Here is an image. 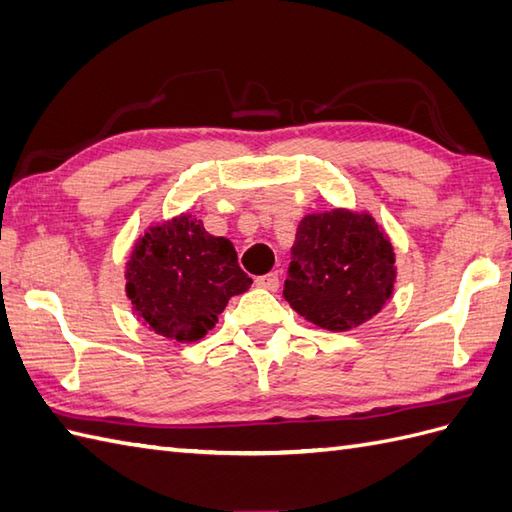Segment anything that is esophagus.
Listing matches in <instances>:
<instances>
[{"instance_id":"34e87169","label":"esophagus","mask_w":512,"mask_h":512,"mask_svg":"<svg viewBox=\"0 0 512 512\" xmlns=\"http://www.w3.org/2000/svg\"><path fill=\"white\" fill-rule=\"evenodd\" d=\"M256 286H260V289H267V291H278L280 276H278V273H267V276H258Z\"/></svg>"}]
</instances>
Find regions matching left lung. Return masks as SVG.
Here are the masks:
<instances>
[{
  "mask_svg": "<svg viewBox=\"0 0 512 512\" xmlns=\"http://www.w3.org/2000/svg\"><path fill=\"white\" fill-rule=\"evenodd\" d=\"M291 256L284 299L323 330H352L376 317L393 295V245L369 213L334 208L306 215Z\"/></svg>",
  "mask_w": 512,
  "mask_h": 512,
  "instance_id": "1",
  "label": "left lung"
}]
</instances>
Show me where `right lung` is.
<instances>
[{
  "label": "right lung",
  "instance_id": "right-lung-1",
  "mask_svg": "<svg viewBox=\"0 0 512 512\" xmlns=\"http://www.w3.org/2000/svg\"><path fill=\"white\" fill-rule=\"evenodd\" d=\"M252 278L236 263L234 245L204 230L189 213L149 226L126 263V295L145 328L178 343L215 328L232 295Z\"/></svg>",
  "mask_w": 512,
  "mask_h": 512
}]
</instances>
